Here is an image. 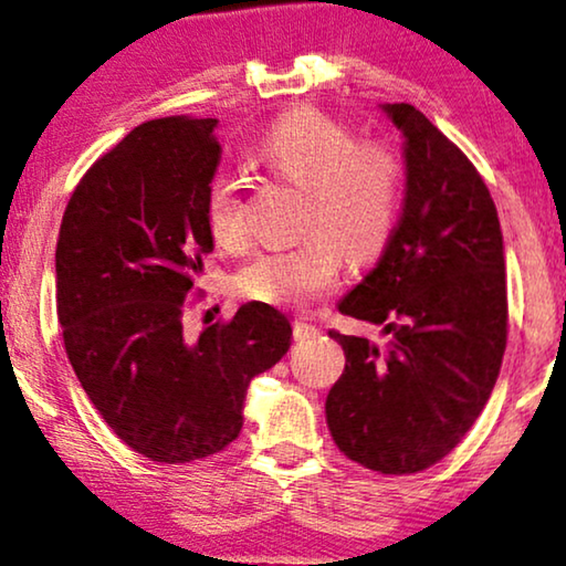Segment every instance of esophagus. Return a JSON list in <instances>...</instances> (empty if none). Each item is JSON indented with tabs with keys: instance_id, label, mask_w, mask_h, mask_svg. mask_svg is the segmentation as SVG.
I'll return each instance as SVG.
<instances>
[{
	"instance_id": "34e87169",
	"label": "esophagus",
	"mask_w": 566,
	"mask_h": 566,
	"mask_svg": "<svg viewBox=\"0 0 566 566\" xmlns=\"http://www.w3.org/2000/svg\"><path fill=\"white\" fill-rule=\"evenodd\" d=\"M318 334H321V328L313 326V323L295 321V338H297V342H303V338H313V336H318Z\"/></svg>"
}]
</instances>
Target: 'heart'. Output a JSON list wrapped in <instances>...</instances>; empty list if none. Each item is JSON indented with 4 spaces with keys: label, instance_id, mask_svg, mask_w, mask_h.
Returning <instances> with one entry per match:
<instances>
[{
    "label": "heart",
    "instance_id": "b5f03b06",
    "mask_svg": "<svg viewBox=\"0 0 566 566\" xmlns=\"http://www.w3.org/2000/svg\"><path fill=\"white\" fill-rule=\"evenodd\" d=\"M253 160L305 188L303 230L313 232L248 261L238 274L245 297L303 307L336 287L344 253L361 263L388 243L403 193V160L388 142L357 139L346 120L300 105L269 126ZM205 222L217 245L245 243L243 201L230 178L209 180Z\"/></svg>",
    "mask_w": 566,
    "mask_h": 566
}]
</instances>
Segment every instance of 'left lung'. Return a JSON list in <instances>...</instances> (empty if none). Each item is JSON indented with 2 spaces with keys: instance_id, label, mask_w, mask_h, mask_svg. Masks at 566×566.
Returning a JSON list of instances; mask_svg holds the SVG:
<instances>
[{
  "instance_id": "left-lung-1",
  "label": "left lung",
  "mask_w": 566,
  "mask_h": 566,
  "mask_svg": "<svg viewBox=\"0 0 566 566\" xmlns=\"http://www.w3.org/2000/svg\"><path fill=\"white\" fill-rule=\"evenodd\" d=\"M406 137V199L378 266L338 311L382 323L388 344L328 331L346 365L326 398L338 450L406 476L442 461L479 419L507 346V276L492 193L409 103L386 105Z\"/></svg>"
}]
</instances>
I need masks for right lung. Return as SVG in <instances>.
Masks as SVG:
<instances>
[{
    "label": "right lung",
    "instance_id": "obj_1",
    "mask_svg": "<svg viewBox=\"0 0 566 566\" xmlns=\"http://www.w3.org/2000/svg\"><path fill=\"white\" fill-rule=\"evenodd\" d=\"M217 118L139 124L97 157L64 209L56 315L105 424L155 463H191L240 434L248 382L290 349L287 315L248 303L188 338L184 315L212 235L205 193L222 157Z\"/></svg>",
    "mask_w": 566,
    "mask_h": 566
}]
</instances>
